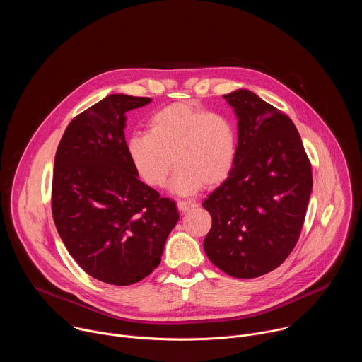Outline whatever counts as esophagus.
<instances>
[{
  "mask_svg": "<svg viewBox=\"0 0 362 362\" xmlns=\"http://www.w3.org/2000/svg\"><path fill=\"white\" fill-rule=\"evenodd\" d=\"M196 203L194 202H192V200H179L177 202V209L180 211V212H187V211H190V209H194L196 208Z\"/></svg>",
  "mask_w": 362,
  "mask_h": 362,
  "instance_id": "1",
  "label": "esophagus"
}]
</instances>
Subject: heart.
I'll list each match as a JSON object with an SVG mask.
<instances>
[{"mask_svg":"<svg viewBox=\"0 0 362 362\" xmlns=\"http://www.w3.org/2000/svg\"><path fill=\"white\" fill-rule=\"evenodd\" d=\"M129 154L139 175L150 186L165 185L175 165L170 189L179 194L203 185L222 183L235 168L238 133L233 122L194 103H173L154 112L148 132L129 139Z\"/></svg>","mask_w":362,"mask_h":362,"instance_id":"1","label":"heart"}]
</instances>
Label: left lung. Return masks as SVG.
I'll return each instance as SVG.
<instances>
[{"label": "left lung", "mask_w": 362, "mask_h": 362, "mask_svg": "<svg viewBox=\"0 0 362 362\" xmlns=\"http://www.w3.org/2000/svg\"><path fill=\"white\" fill-rule=\"evenodd\" d=\"M238 116V156L228 179L203 202L212 228L211 262L233 278L278 268L303 226L313 169L292 120L249 90L223 95Z\"/></svg>", "instance_id": "8db88e82"}]
</instances>
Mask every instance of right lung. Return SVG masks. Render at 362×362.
I'll return each mask as SVG.
<instances>
[{"label": "right lung", "instance_id": "right-lung-1", "mask_svg": "<svg viewBox=\"0 0 362 362\" xmlns=\"http://www.w3.org/2000/svg\"><path fill=\"white\" fill-rule=\"evenodd\" d=\"M150 101L107 95L70 122L56 153L59 235L86 274L110 285L136 284L158 268L179 221L175 200L139 180L124 139L126 112Z\"/></svg>", "mask_w": 362, "mask_h": 362}]
</instances>
